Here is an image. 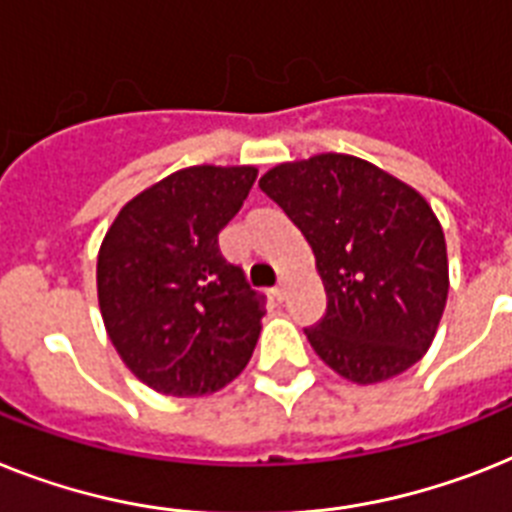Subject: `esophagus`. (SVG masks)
<instances>
[{"mask_svg":"<svg viewBox=\"0 0 512 512\" xmlns=\"http://www.w3.org/2000/svg\"><path fill=\"white\" fill-rule=\"evenodd\" d=\"M272 295L277 298V301H285V298H287V280L277 282V285L272 287Z\"/></svg>","mask_w":512,"mask_h":512,"instance_id":"obj_1","label":"esophagus"}]
</instances>
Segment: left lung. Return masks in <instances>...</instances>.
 Instances as JSON below:
<instances>
[{"instance_id":"obj_1","label":"left lung","mask_w":512,"mask_h":512,"mask_svg":"<svg viewBox=\"0 0 512 512\" xmlns=\"http://www.w3.org/2000/svg\"><path fill=\"white\" fill-rule=\"evenodd\" d=\"M259 188L314 251L327 311L303 332L316 356L358 384L411 369L447 301L445 232L424 196L348 154L280 164Z\"/></svg>"}]
</instances>
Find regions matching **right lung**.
I'll return each instance as SVG.
<instances>
[{
	"label": "right lung",
	"mask_w": 512,
	"mask_h": 512,
	"mask_svg": "<svg viewBox=\"0 0 512 512\" xmlns=\"http://www.w3.org/2000/svg\"><path fill=\"white\" fill-rule=\"evenodd\" d=\"M253 167H188L135 196L96 264L109 340L151 390L196 398L251 361L266 295L219 253V230L248 198Z\"/></svg>",
	"instance_id": "1"
}]
</instances>
